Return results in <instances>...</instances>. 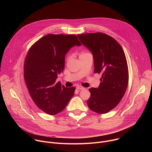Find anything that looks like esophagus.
I'll return each mask as SVG.
<instances>
[{"instance_id": "obj_1", "label": "esophagus", "mask_w": 152, "mask_h": 152, "mask_svg": "<svg viewBox=\"0 0 152 152\" xmlns=\"http://www.w3.org/2000/svg\"><path fill=\"white\" fill-rule=\"evenodd\" d=\"M76 88L77 90H85V88L83 87V86H77Z\"/></svg>"}]
</instances>
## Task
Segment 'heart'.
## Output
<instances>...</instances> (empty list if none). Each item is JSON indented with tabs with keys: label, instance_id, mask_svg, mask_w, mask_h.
Wrapping results in <instances>:
<instances>
[{
	"label": "heart",
	"instance_id": "heart-1",
	"mask_svg": "<svg viewBox=\"0 0 152 152\" xmlns=\"http://www.w3.org/2000/svg\"><path fill=\"white\" fill-rule=\"evenodd\" d=\"M86 53H87L82 52V53L80 54L79 57H80V56H82V55H85V54H86ZM70 59V56H67V58H66V61H69Z\"/></svg>",
	"mask_w": 152,
	"mask_h": 152
}]
</instances>
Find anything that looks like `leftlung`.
Returning <instances> with one entry per match:
<instances>
[{
    "label": "left lung",
    "mask_w": 152,
    "mask_h": 152,
    "mask_svg": "<svg viewBox=\"0 0 152 152\" xmlns=\"http://www.w3.org/2000/svg\"><path fill=\"white\" fill-rule=\"evenodd\" d=\"M77 37L93 55L94 73L102 74L99 87L89 89L88 106L95 113H107L120 103L127 87L129 72L124 52L114 38L105 34H79Z\"/></svg>",
    "instance_id": "left-lung-1"
}]
</instances>
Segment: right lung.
Masks as SVG:
<instances>
[{"instance_id":"add662e5","label":"right lung","mask_w":152,"mask_h":152,"mask_svg":"<svg viewBox=\"0 0 152 152\" xmlns=\"http://www.w3.org/2000/svg\"><path fill=\"white\" fill-rule=\"evenodd\" d=\"M75 46H81L75 35L48 34L29 49L24 65V78L38 108L49 115L61 112L74 96L75 87L66 88L58 75L64 71L65 57Z\"/></svg>"}]
</instances>
